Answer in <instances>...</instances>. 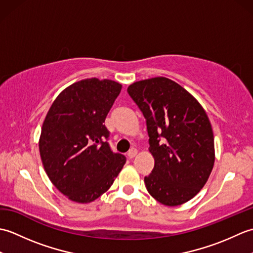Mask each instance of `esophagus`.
I'll use <instances>...</instances> for the list:
<instances>
[{"instance_id":"1","label":"esophagus","mask_w":253,"mask_h":253,"mask_svg":"<svg viewBox=\"0 0 253 253\" xmlns=\"http://www.w3.org/2000/svg\"><path fill=\"white\" fill-rule=\"evenodd\" d=\"M137 149H135V148H131L129 151H128V153H127V157L129 158V159H132V158H135L136 155H137Z\"/></svg>"}]
</instances>
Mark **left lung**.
Instances as JSON below:
<instances>
[{"instance_id":"obj_1","label":"left lung","mask_w":253,"mask_h":253,"mask_svg":"<svg viewBox=\"0 0 253 253\" xmlns=\"http://www.w3.org/2000/svg\"><path fill=\"white\" fill-rule=\"evenodd\" d=\"M128 94L146 118L152 173L147 190L165 206L189 201L214 165V137L207 113L187 90L165 77L130 84Z\"/></svg>"}]
</instances>
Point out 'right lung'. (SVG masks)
Masks as SVG:
<instances>
[{"instance_id":"obj_1","label":"right lung","mask_w":253,"mask_h":253,"mask_svg":"<svg viewBox=\"0 0 253 253\" xmlns=\"http://www.w3.org/2000/svg\"><path fill=\"white\" fill-rule=\"evenodd\" d=\"M121 90L109 79L80 80L47 112L39 141L42 163L53 185L75 202L99 198L126 163L125 155L112 151L104 125Z\"/></svg>"}]
</instances>
